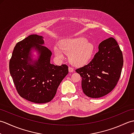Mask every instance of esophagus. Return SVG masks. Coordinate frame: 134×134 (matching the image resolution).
<instances>
[{"label": "esophagus", "instance_id": "34e87169", "mask_svg": "<svg viewBox=\"0 0 134 134\" xmlns=\"http://www.w3.org/2000/svg\"><path fill=\"white\" fill-rule=\"evenodd\" d=\"M69 72H74V70L73 68L71 67H69Z\"/></svg>", "mask_w": 134, "mask_h": 134}]
</instances>
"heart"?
<instances>
[{
  "instance_id": "1",
  "label": "heart",
  "mask_w": 134,
  "mask_h": 134,
  "mask_svg": "<svg viewBox=\"0 0 134 134\" xmlns=\"http://www.w3.org/2000/svg\"><path fill=\"white\" fill-rule=\"evenodd\" d=\"M54 53L60 59L64 58V54L69 55L72 64L81 65L90 59L93 52V46L84 37L67 38L60 43L59 47H54Z\"/></svg>"
}]
</instances>
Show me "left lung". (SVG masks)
<instances>
[{
  "instance_id": "1",
  "label": "left lung",
  "mask_w": 134,
  "mask_h": 134,
  "mask_svg": "<svg viewBox=\"0 0 134 134\" xmlns=\"http://www.w3.org/2000/svg\"><path fill=\"white\" fill-rule=\"evenodd\" d=\"M123 65V54L116 40L102 41L92 61L75 70L82 77L85 94L97 98L109 93L118 83Z\"/></svg>"
}]
</instances>
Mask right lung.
Returning a JSON list of instances; mask_svg holds the SVG:
<instances>
[{
	"label": "right lung",
	"instance_id": "1",
	"mask_svg": "<svg viewBox=\"0 0 134 134\" xmlns=\"http://www.w3.org/2000/svg\"><path fill=\"white\" fill-rule=\"evenodd\" d=\"M44 44L42 36H29L16 44L9 63L10 73L19 95L37 104L52 100L69 73L66 64L58 66L51 63L52 52ZM33 49L39 54L34 61L31 58Z\"/></svg>",
	"mask_w": 134,
	"mask_h": 134
}]
</instances>
